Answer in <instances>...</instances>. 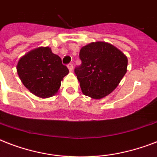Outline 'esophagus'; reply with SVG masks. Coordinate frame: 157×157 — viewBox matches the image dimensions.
<instances>
[{
	"label": "esophagus",
	"instance_id": "esophagus-1",
	"mask_svg": "<svg viewBox=\"0 0 157 157\" xmlns=\"http://www.w3.org/2000/svg\"><path fill=\"white\" fill-rule=\"evenodd\" d=\"M67 67H68L69 71H71L72 70H73V64L71 63H69L68 65H67Z\"/></svg>",
	"mask_w": 157,
	"mask_h": 157
}]
</instances>
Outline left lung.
<instances>
[{
  "instance_id": "1",
  "label": "left lung",
  "mask_w": 157,
  "mask_h": 157,
  "mask_svg": "<svg viewBox=\"0 0 157 157\" xmlns=\"http://www.w3.org/2000/svg\"><path fill=\"white\" fill-rule=\"evenodd\" d=\"M81 64L74 71L82 93L99 99L111 94L127 71L128 59L111 44L98 41L81 49Z\"/></svg>"
}]
</instances>
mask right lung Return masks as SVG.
I'll use <instances>...</instances> for the list:
<instances>
[{
  "label": "right lung",
  "instance_id": "add662e5",
  "mask_svg": "<svg viewBox=\"0 0 157 157\" xmlns=\"http://www.w3.org/2000/svg\"><path fill=\"white\" fill-rule=\"evenodd\" d=\"M17 71L21 81L31 93L40 98H48L58 92L61 81L69 70L50 48L40 47L19 59Z\"/></svg>",
  "mask_w": 157,
  "mask_h": 157
}]
</instances>
